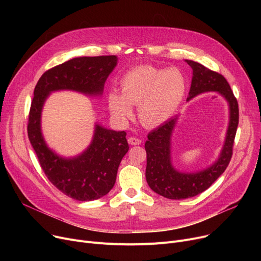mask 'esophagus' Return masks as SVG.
Returning a JSON list of instances; mask_svg holds the SVG:
<instances>
[{
	"label": "esophagus",
	"instance_id": "obj_1",
	"mask_svg": "<svg viewBox=\"0 0 261 261\" xmlns=\"http://www.w3.org/2000/svg\"><path fill=\"white\" fill-rule=\"evenodd\" d=\"M141 140L138 139V138H134V136H131V138L128 139V143L130 145H140L141 144Z\"/></svg>",
	"mask_w": 261,
	"mask_h": 261
}]
</instances>
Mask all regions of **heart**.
Listing matches in <instances>:
<instances>
[{
    "label": "heart",
    "mask_w": 261,
    "mask_h": 261,
    "mask_svg": "<svg viewBox=\"0 0 261 261\" xmlns=\"http://www.w3.org/2000/svg\"><path fill=\"white\" fill-rule=\"evenodd\" d=\"M121 93H108L111 113L127 119L139 106V118L145 127H159L171 118L186 93V79L177 68H156L151 65L134 67L121 77Z\"/></svg>",
    "instance_id": "1"
}]
</instances>
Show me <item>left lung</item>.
Returning a JSON list of instances; mask_svg holds the SVG:
<instances>
[{
	"label": "left lung",
	"instance_id": "8db88e82",
	"mask_svg": "<svg viewBox=\"0 0 261 261\" xmlns=\"http://www.w3.org/2000/svg\"><path fill=\"white\" fill-rule=\"evenodd\" d=\"M185 62L193 70L187 101L207 92L221 95L228 105V126L218 159L212 165L195 172L180 171L172 164L171 141L179 115L148 134V141L145 143L147 183L154 193L172 200H183L203 193L224 172L232 154V145L239 122L238 102L226 79L198 62L193 60H185Z\"/></svg>",
	"mask_w": 261,
	"mask_h": 261
}]
</instances>
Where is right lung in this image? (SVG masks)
Returning a JSON list of instances; mask_svg holds the SVG:
<instances>
[{
    "label": "right lung",
    "instance_id": "add662e5",
    "mask_svg": "<svg viewBox=\"0 0 261 261\" xmlns=\"http://www.w3.org/2000/svg\"><path fill=\"white\" fill-rule=\"evenodd\" d=\"M117 60V56L73 58L46 71L34 91L27 126L30 142L47 179L74 200H97L113 188L119 164L129 150L127 133L95 122L90 145L81 153L65 158L55 152L44 140L41 129L43 106L50 93L57 91L99 97Z\"/></svg>",
    "mask_w": 261,
    "mask_h": 261
}]
</instances>
